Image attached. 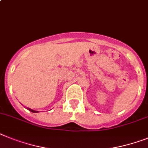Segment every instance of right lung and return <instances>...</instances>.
<instances>
[{
	"label": "right lung",
	"mask_w": 148,
	"mask_h": 148,
	"mask_svg": "<svg viewBox=\"0 0 148 148\" xmlns=\"http://www.w3.org/2000/svg\"><path fill=\"white\" fill-rule=\"evenodd\" d=\"M28 110H29L30 111L33 112V113H38V111H36V110H32V109H30V108H28Z\"/></svg>",
	"instance_id": "obj_1"
}]
</instances>
